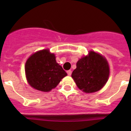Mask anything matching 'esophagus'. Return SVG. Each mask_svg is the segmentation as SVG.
<instances>
[{
  "label": "esophagus",
  "instance_id": "esophagus-1",
  "mask_svg": "<svg viewBox=\"0 0 131 131\" xmlns=\"http://www.w3.org/2000/svg\"><path fill=\"white\" fill-rule=\"evenodd\" d=\"M67 73H68V75H71V70H68V71H67Z\"/></svg>",
  "mask_w": 131,
  "mask_h": 131
}]
</instances>
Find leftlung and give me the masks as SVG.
Returning a JSON list of instances; mask_svg holds the SVG:
<instances>
[{"instance_id":"left-lung-1","label":"left lung","mask_w":131,"mask_h":131,"mask_svg":"<svg viewBox=\"0 0 131 131\" xmlns=\"http://www.w3.org/2000/svg\"><path fill=\"white\" fill-rule=\"evenodd\" d=\"M77 68L71 77L80 90L86 93L100 91L104 86L110 75V68L107 60L94 51L78 60Z\"/></svg>"}]
</instances>
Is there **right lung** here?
<instances>
[{
  "instance_id": "right-lung-1",
  "label": "right lung",
  "mask_w": 131,
  "mask_h": 131,
  "mask_svg": "<svg viewBox=\"0 0 131 131\" xmlns=\"http://www.w3.org/2000/svg\"><path fill=\"white\" fill-rule=\"evenodd\" d=\"M27 82L31 86L42 92H49L56 87L67 75L56 62L54 54L48 49L39 50L30 56L25 66Z\"/></svg>"
}]
</instances>
